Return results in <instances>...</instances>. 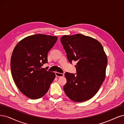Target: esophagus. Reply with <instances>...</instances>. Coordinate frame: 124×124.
I'll use <instances>...</instances> for the list:
<instances>
[{
	"label": "esophagus",
	"mask_w": 124,
	"mask_h": 124,
	"mask_svg": "<svg viewBox=\"0 0 124 124\" xmlns=\"http://www.w3.org/2000/svg\"><path fill=\"white\" fill-rule=\"evenodd\" d=\"M55 76H56L57 77H61L64 76V74H62V73L56 72V73H55Z\"/></svg>",
	"instance_id": "esophagus-1"
}]
</instances>
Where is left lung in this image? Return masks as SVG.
Returning <instances> with one entry per match:
<instances>
[{
    "instance_id": "8db88e82",
    "label": "left lung",
    "mask_w": 124,
    "mask_h": 124,
    "mask_svg": "<svg viewBox=\"0 0 124 124\" xmlns=\"http://www.w3.org/2000/svg\"><path fill=\"white\" fill-rule=\"evenodd\" d=\"M61 42L70 63L77 61L76 74L66 72L63 90L75 102H83L96 94L106 77L107 57L101 43L81 34L63 35Z\"/></svg>"
}]
</instances>
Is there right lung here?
Returning a JSON list of instances; mask_svg holds the SVG:
<instances>
[{
    "label": "right lung",
    "mask_w": 124,
    "mask_h": 124,
    "mask_svg": "<svg viewBox=\"0 0 124 124\" xmlns=\"http://www.w3.org/2000/svg\"><path fill=\"white\" fill-rule=\"evenodd\" d=\"M57 39V37L34 34L23 39L13 50L12 76L20 91L32 99L44 96L54 79V73L41 67L47 63L48 53Z\"/></svg>",
    "instance_id": "obj_1"
}]
</instances>
